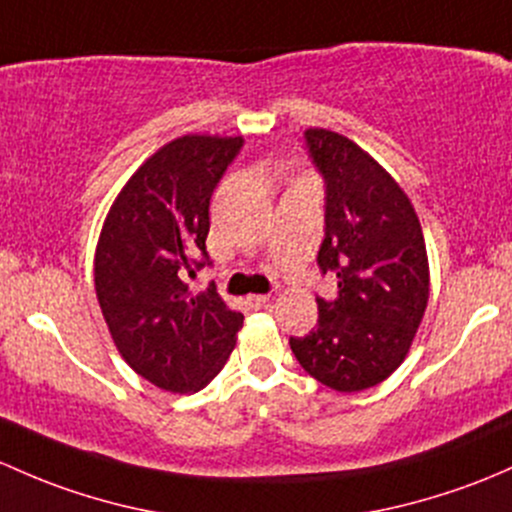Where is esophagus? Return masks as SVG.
I'll return each mask as SVG.
<instances>
[{
	"mask_svg": "<svg viewBox=\"0 0 512 512\" xmlns=\"http://www.w3.org/2000/svg\"><path fill=\"white\" fill-rule=\"evenodd\" d=\"M247 304L255 306V309H262V306L270 304V294H250V297H247Z\"/></svg>",
	"mask_w": 512,
	"mask_h": 512,
	"instance_id": "34e87169",
	"label": "esophagus"
}]
</instances>
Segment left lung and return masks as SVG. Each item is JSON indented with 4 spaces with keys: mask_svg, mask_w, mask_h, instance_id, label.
I'll return each instance as SVG.
<instances>
[{
    "mask_svg": "<svg viewBox=\"0 0 512 512\" xmlns=\"http://www.w3.org/2000/svg\"><path fill=\"white\" fill-rule=\"evenodd\" d=\"M306 144L326 179V238L319 267L338 294L316 299L319 326L289 346L299 365L336 392L390 378L410 353L429 301V257L405 188L353 139L324 127Z\"/></svg>",
    "mask_w": 512,
    "mask_h": 512,
    "instance_id": "obj_1",
    "label": "left lung"
}]
</instances>
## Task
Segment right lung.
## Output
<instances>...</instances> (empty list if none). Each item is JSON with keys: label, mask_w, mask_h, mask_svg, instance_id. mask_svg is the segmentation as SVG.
Instances as JSON below:
<instances>
[{"label": "right lung", "mask_w": 512, "mask_h": 512, "mask_svg": "<svg viewBox=\"0 0 512 512\" xmlns=\"http://www.w3.org/2000/svg\"><path fill=\"white\" fill-rule=\"evenodd\" d=\"M242 137L184 134L142 161L112 201L95 247V294L129 368L166 392L203 390L233 353L245 316L184 272L208 257L213 188Z\"/></svg>", "instance_id": "obj_1"}]
</instances>
